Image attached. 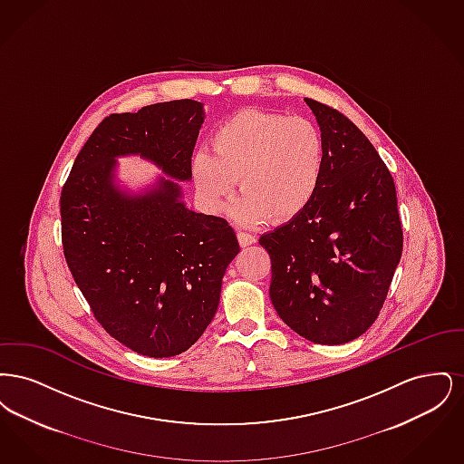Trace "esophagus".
Segmentation results:
<instances>
[{
  "instance_id": "1",
  "label": "esophagus",
  "mask_w": 464,
  "mask_h": 464,
  "mask_svg": "<svg viewBox=\"0 0 464 464\" xmlns=\"http://www.w3.org/2000/svg\"><path fill=\"white\" fill-rule=\"evenodd\" d=\"M238 242L242 246H248V245H252V243H256V237L254 235H250V233H245V231H238Z\"/></svg>"
}]
</instances>
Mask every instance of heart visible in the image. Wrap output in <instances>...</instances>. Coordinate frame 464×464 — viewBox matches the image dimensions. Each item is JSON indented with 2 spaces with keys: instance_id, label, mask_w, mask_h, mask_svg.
Returning <instances> with one entry per match:
<instances>
[{
  "instance_id": "1",
  "label": "heart",
  "mask_w": 464,
  "mask_h": 464,
  "mask_svg": "<svg viewBox=\"0 0 464 464\" xmlns=\"http://www.w3.org/2000/svg\"><path fill=\"white\" fill-rule=\"evenodd\" d=\"M325 167V137L313 121L246 108L218 125L210 153H195L191 177L210 210H221L238 179L242 197L233 207L235 219L282 226L311 205Z\"/></svg>"
}]
</instances>
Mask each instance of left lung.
Returning <instances> with one entry per match:
<instances>
[{"mask_svg":"<svg viewBox=\"0 0 464 464\" xmlns=\"http://www.w3.org/2000/svg\"><path fill=\"white\" fill-rule=\"evenodd\" d=\"M327 144L322 186L294 221L265 233L269 297L295 334L344 344L367 331L401 256L395 182L371 140L344 114L304 99Z\"/></svg>","mask_w":464,"mask_h":464,"instance_id":"obj_1","label":"left lung"}]
</instances>
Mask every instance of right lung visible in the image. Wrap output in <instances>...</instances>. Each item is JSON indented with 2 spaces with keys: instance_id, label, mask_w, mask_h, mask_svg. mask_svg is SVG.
<instances>
[{
  "instance_id": "right-lung-1",
  "label": "right lung",
  "mask_w": 464,
  "mask_h": 464,
  "mask_svg": "<svg viewBox=\"0 0 464 464\" xmlns=\"http://www.w3.org/2000/svg\"><path fill=\"white\" fill-rule=\"evenodd\" d=\"M205 121L182 99L111 114L82 148L61 195L63 245L76 285L99 324L151 358L189 350L210 325L222 278L240 252L233 227L195 212L180 182ZM162 172L142 187L119 177L118 157Z\"/></svg>"
}]
</instances>
